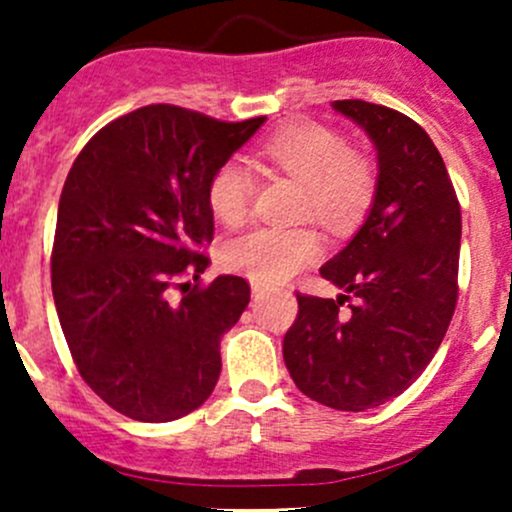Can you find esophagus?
<instances>
[{
  "label": "esophagus",
  "instance_id": "obj_1",
  "mask_svg": "<svg viewBox=\"0 0 512 512\" xmlns=\"http://www.w3.org/2000/svg\"><path fill=\"white\" fill-rule=\"evenodd\" d=\"M265 292H267L265 285H260V282H252V297H262Z\"/></svg>",
  "mask_w": 512,
  "mask_h": 512
}]
</instances>
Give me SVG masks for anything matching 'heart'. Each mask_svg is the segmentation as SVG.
I'll use <instances>...</instances> for the list:
<instances>
[{
    "label": "heart",
    "mask_w": 512,
    "mask_h": 512,
    "mask_svg": "<svg viewBox=\"0 0 512 512\" xmlns=\"http://www.w3.org/2000/svg\"><path fill=\"white\" fill-rule=\"evenodd\" d=\"M260 153L282 173L302 183L299 213L314 215L329 230H344L374 203V160L347 146L344 136L322 123H294L262 143ZM255 178L230 158L208 180V205L220 223L235 227L250 213ZM322 255V240L309 225H262L225 245L223 262L260 285H280Z\"/></svg>",
    "instance_id": "obj_1"
}]
</instances>
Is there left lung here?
<instances>
[{"instance_id":"1","label":"left lung","mask_w":512,"mask_h":512,"mask_svg":"<svg viewBox=\"0 0 512 512\" xmlns=\"http://www.w3.org/2000/svg\"><path fill=\"white\" fill-rule=\"evenodd\" d=\"M379 151V185L356 237L322 267L337 299L297 292L282 354L294 384L337 411L404 394L441 347L458 302L461 203L428 133L394 108L344 98Z\"/></svg>"}]
</instances>
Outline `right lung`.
<instances>
[{"label": "right lung", "mask_w": 512, "mask_h": 512, "mask_svg": "<svg viewBox=\"0 0 512 512\" xmlns=\"http://www.w3.org/2000/svg\"><path fill=\"white\" fill-rule=\"evenodd\" d=\"M262 123L151 103L106 123L66 175L51 292L81 379L118 414L175 421L218 384L220 337L250 285L200 280L215 235L208 180Z\"/></svg>", "instance_id": "obj_1"}]
</instances>
